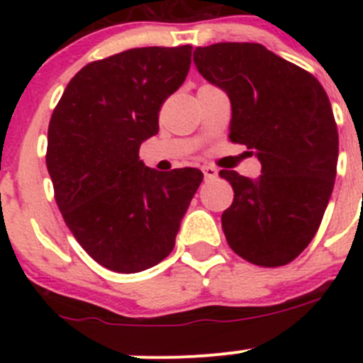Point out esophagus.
I'll return each mask as SVG.
<instances>
[{
	"mask_svg": "<svg viewBox=\"0 0 363 363\" xmlns=\"http://www.w3.org/2000/svg\"><path fill=\"white\" fill-rule=\"evenodd\" d=\"M202 172H203L205 179H214V177H218V168L211 167V164H203Z\"/></svg>",
	"mask_w": 363,
	"mask_h": 363,
	"instance_id": "1",
	"label": "esophagus"
}]
</instances>
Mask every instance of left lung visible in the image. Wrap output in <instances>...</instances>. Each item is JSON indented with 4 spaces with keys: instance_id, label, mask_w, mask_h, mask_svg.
Returning a JSON list of instances; mask_svg holds the SVG:
<instances>
[{
    "instance_id": "obj_1",
    "label": "left lung",
    "mask_w": 363,
    "mask_h": 363,
    "mask_svg": "<svg viewBox=\"0 0 363 363\" xmlns=\"http://www.w3.org/2000/svg\"><path fill=\"white\" fill-rule=\"evenodd\" d=\"M193 61L228 94L230 140L262 163L258 179L219 172L235 193L221 216L226 240L255 265H286L316 235L334 189L339 135L330 100L316 77L262 43L196 47Z\"/></svg>"
}]
</instances>
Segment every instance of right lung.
Segmentation results:
<instances>
[{
	"label": "right lung",
	"mask_w": 363,
	"mask_h": 363,
	"mask_svg": "<svg viewBox=\"0 0 363 363\" xmlns=\"http://www.w3.org/2000/svg\"><path fill=\"white\" fill-rule=\"evenodd\" d=\"M191 45L142 47L86 65L49 123L47 170L65 223L105 269L142 272L175 246L203 174L158 172L138 158L163 101L182 86Z\"/></svg>",
	"instance_id": "right-lung-1"
}]
</instances>
